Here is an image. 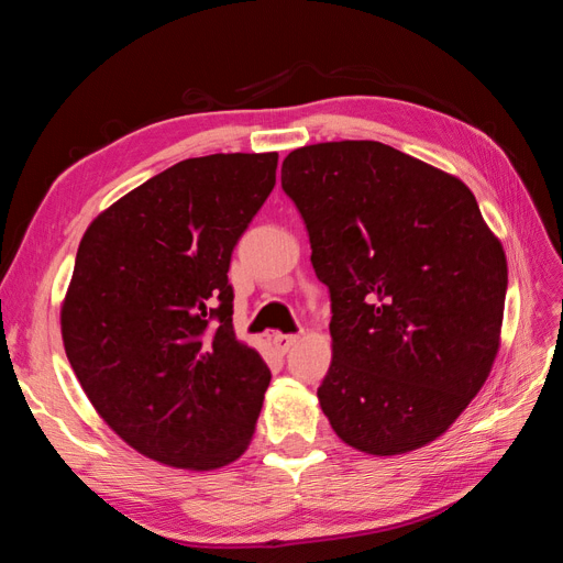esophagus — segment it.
<instances>
[{"label":"esophagus","instance_id":"1","mask_svg":"<svg viewBox=\"0 0 563 563\" xmlns=\"http://www.w3.org/2000/svg\"><path fill=\"white\" fill-rule=\"evenodd\" d=\"M298 343V335H286V333H275L272 335V345L279 354H286L294 345Z\"/></svg>","mask_w":563,"mask_h":563}]
</instances>
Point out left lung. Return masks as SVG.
<instances>
[{
	"instance_id": "obj_1",
	"label": "left lung",
	"mask_w": 563,
	"mask_h": 563,
	"mask_svg": "<svg viewBox=\"0 0 563 563\" xmlns=\"http://www.w3.org/2000/svg\"><path fill=\"white\" fill-rule=\"evenodd\" d=\"M282 187L331 296L323 416L371 455L430 444L500 345L507 261L479 203L463 180L376 141L298 147Z\"/></svg>"
}]
</instances>
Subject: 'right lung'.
Masks as SVG:
<instances>
[{
    "label": "right lung",
    "instance_id": "add662e5",
    "mask_svg": "<svg viewBox=\"0 0 563 563\" xmlns=\"http://www.w3.org/2000/svg\"><path fill=\"white\" fill-rule=\"evenodd\" d=\"M277 152L174 164L84 232L60 310L89 401L139 453L183 470L240 457L269 368L232 327V251L275 187Z\"/></svg>",
    "mask_w": 563,
    "mask_h": 563
}]
</instances>
